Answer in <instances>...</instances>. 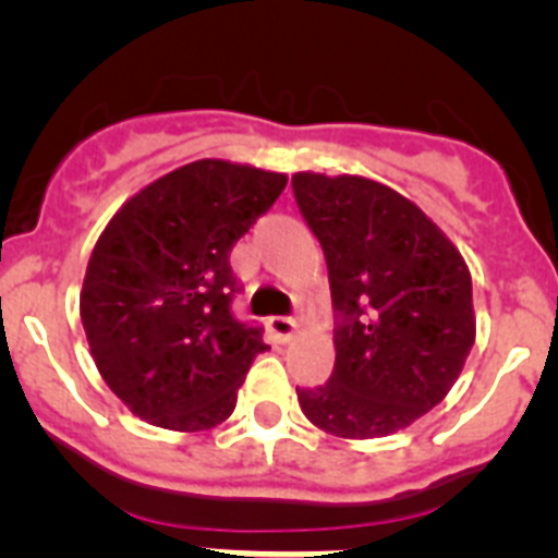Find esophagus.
<instances>
[{
  "label": "esophagus",
  "instance_id": "obj_1",
  "mask_svg": "<svg viewBox=\"0 0 558 558\" xmlns=\"http://www.w3.org/2000/svg\"><path fill=\"white\" fill-rule=\"evenodd\" d=\"M267 328H269V333L275 336V339L286 341V339H291V333H294L298 323H294L291 316H269Z\"/></svg>",
  "mask_w": 558,
  "mask_h": 558
}]
</instances>
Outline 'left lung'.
I'll return each mask as SVG.
<instances>
[{
  "instance_id": "obj_1",
  "label": "left lung",
  "mask_w": 558,
  "mask_h": 558,
  "mask_svg": "<svg viewBox=\"0 0 558 558\" xmlns=\"http://www.w3.org/2000/svg\"><path fill=\"white\" fill-rule=\"evenodd\" d=\"M325 253L336 364L298 389L303 414L341 439L395 434L434 409L475 341L473 280L423 210L366 178H291Z\"/></svg>"
}]
</instances>
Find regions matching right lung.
Listing matches in <instances>:
<instances>
[{
  "mask_svg": "<svg viewBox=\"0 0 558 558\" xmlns=\"http://www.w3.org/2000/svg\"><path fill=\"white\" fill-rule=\"evenodd\" d=\"M286 189V174L194 160L122 205L94 247L80 319L105 384L169 430L228 420L264 344L233 316V244Z\"/></svg>",
  "mask_w": 558,
  "mask_h": 558,
  "instance_id": "obj_1",
  "label": "right lung"
}]
</instances>
